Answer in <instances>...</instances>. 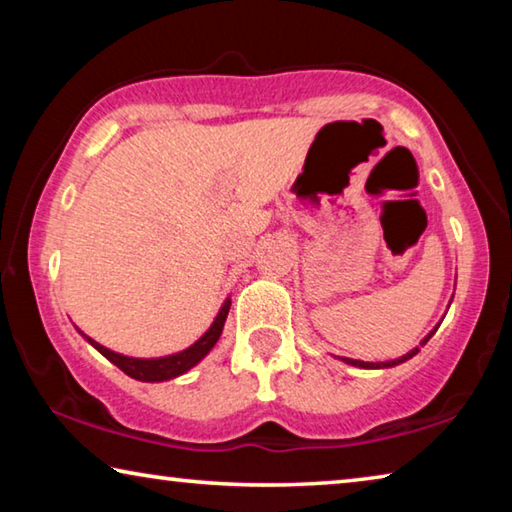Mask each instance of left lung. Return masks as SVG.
<instances>
[{
  "label": "left lung",
  "mask_w": 512,
  "mask_h": 512,
  "mask_svg": "<svg viewBox=\"0 0 512 512\" xmlns=\"http://www.w3.org/2000/svg\"><path fill=\"white\" fill-rule=\"evenodd\" d=\"M440 328V326H437ZM435 328V330H437ZM435 330L433 332H428V335L421 339V346H424L428 339H431L433 335H435ZM419 353V346L417 348H412L410 353H405L403 358H399V360H389V362H362V360H351V358H342L346 364H353V367H360V369H387V367H396V364H401V362H405V360H410V358H415V355Z\"/></svg>",
  "instance_id": "8db88e82"
}]
</instances>
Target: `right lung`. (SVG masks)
Returning <instances> with one entry per match:
<instances>
[{"instance_id":"1","label":"right lung","mask_w":512,"mask_h":512,"mask_svg":"<svg viewBox=\"0 0 512 512\" xmlns=\"http://www.w3.org/2000/svg\"><path fill=\"white\" fill-rule=\"evenodd\" d=\"M230 300H225L221 312L212 323V328H209L205 335H202L196 344L186 348L182 353H175V355H166V358H154V360H139V358H127V355H120V353H113L109 348H104L102 344H97L95 339L86 337L84 332V339L88 344H93L97 351H100L104 358L109 362L116 364L120 371H125L129 378H136V380H143V383H161V380H170L175 376H182V373L189 371L191 367H196V364L205 358V355L212 351L214 344L218 342V337H221L223 332V323L227 319V312H230Z\"/></svg>"}]
</instances>
